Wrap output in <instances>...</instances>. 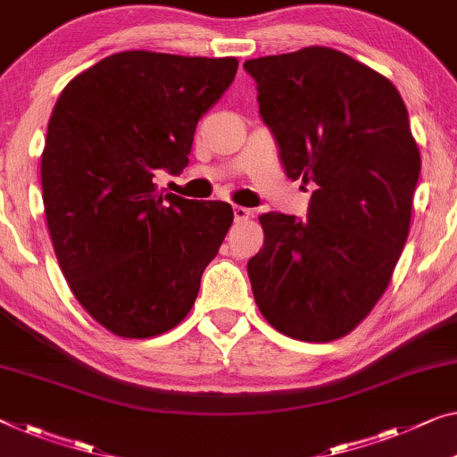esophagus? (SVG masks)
<instances>
[{
    "mask_svg": "<svg viewBox=\"0 0 457 457\" xmlns=\"http://www.w3.org/2000/svg\"><path fill=\"white\" fill-rule=\"evenodd\" d=\"M233 212H235V220L237 222H243V220H249L251 219V210L245 208V206H235Z\"/></svg>",
    "mask_w": 457,
    "mask_h": 457,
    "instance_id": "esophagus-1",
    "label": "esophagus"
}]
</instances>
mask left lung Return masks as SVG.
Instances as JSON below:
<instances>
[{
  "instance_id": "8db88e82",
  "label": "left lung",
  "mask_w": 457,
  "mask_h": 457,
  "mask_svg": "<svg viewBox=\"0 0 457 457\" xmlns=\"http://www.w3.org/2000/svg\"><path fill=\"white\" fill-rule=\"evenodd\" d=\"M245 71L286 175L317 184L306 220L259 216L253 296L292 339H341L382 298L409 237L420 171L409 112L388 77L328 46L251 59Z\"/></svg>"
}]
</instances>
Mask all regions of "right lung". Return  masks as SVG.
Here are the masks:
<instances>
[{
	"label": "right lung",
	"instance_id": "add662e5",
	"mask_svg": "<svg viewBox=\"0 0 457 457\" xmlns=\"http://www.w3.org/2000/svg\"><path fill=\"white\" fill-rule=\"evenodd\" d=\"M235 57L124 51L61 91L42 151V200L62 276L97 325L149 339L187 317L233 224L227 202L159 192L237 75Z\"/></svg>",
	"mask_w": 457,
	"mask_h": 457
}]
</instances>
